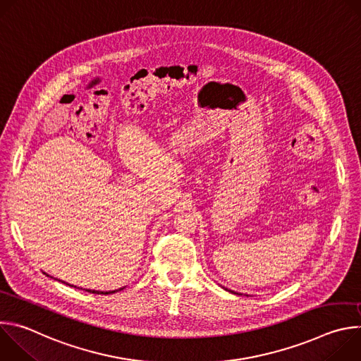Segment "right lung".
Returning <instances> with one entry per match:
<instances>
[{
    "label": "right lung",
    "mask_w": 361,
    "mask_h": 361,
    "mask_svg": "<svg viewBox=\"0 0 361 361\" xmlns=\"http://www.w3.org/2000/svg\"><path fill=\"white\" fill-rule=\"evenodd\" d=\"M45 274V273H44ZM48 276V274H47ZM68 286H71V284H68ZM71 287H75V286H71ZM77 288H80V287H77ZM124 288V287H123ZM123 288H120V290H123ZM82 290V288H81ZM120 290H113V291H97V290H90V288H85V291H88V293H94V294H113V293H116V291H120Z\"/></svg>",
    "instance_id": "right-lung-1"
}]
</instances>
